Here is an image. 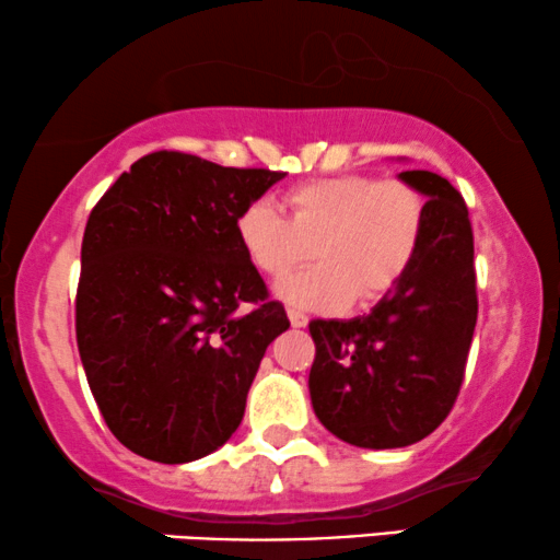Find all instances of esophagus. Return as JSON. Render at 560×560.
Returning a JSON list of instances; mask_svg holds the SVG:
<instances>
[{
  "instance_id": "1",
  "label": "esophagus",
  "mask_w": 560,
  "mask_h": 560,
  "mask_svg": "<svg viewBox=\"0 0 560 560\" xmlns=\"http://www.w3.org/2000/svg\"><path fill=\"white\" fill-rule=\"evenodd\" d=\"M288 318H290V324L295 326V329H303V326L308 324V316L303 314V311H298V308H288Z\"/></svg>"
}]
</instances>
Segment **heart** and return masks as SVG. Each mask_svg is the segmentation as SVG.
Wrapping results in <instances>:
<instances>
[{
    "label": "heart",
    "instance_id": "1",
    "mask_svg": "<svg viewBox=\"0 0 560 560\" xmlns=\"http://www.w3.org/2000/svg\"><path fill=\"white\" fill-rule=\"evenodd\" d=\"M285 215L252 202L234 231L246 262L270 280H282L311 257L318 259L278 293L314 311H342L381 301L411 270L422 246L427 206L404 179L337 174L301 183L282 195Z\"/></svg>",
    "mask_w": 560,
    "mask_h": 560
}]
</instances>
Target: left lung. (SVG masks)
Here are the masks:
<instances>
[{
    "label": "left lung",
    "instance_id": "1",
    "mask_svg": "<svg viewBox=\"0 0 560 560\" xmlns=\"http://www.w3.org/2000/svg\"><path fill=\"white\" fill-rule=\"evenodd\" d=\"M398 177L427 198L411 270L370 314L308 324L316 345L308 390L318 422L370 450L413 445L445 422L478 316L466 200L434 172Z\"/></svg>",
    "mask_w": 560,
    "mask_h": 560
}]
</instances>
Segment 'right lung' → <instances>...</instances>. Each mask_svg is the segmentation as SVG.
I'll return each instance as SVG.
<instances>
[{
  "label": "right lung",
  "instance_id": "right-lung-1",
  "mask_svg": "<svg viewBox=\"0 0 560 560\" xmlns=\"http://www.w3.org/2000/svg\"><path fill=\"white\" fill-rule=\"evenodd\" d=\"M282 177L154 151L92 208L77 345L105 424L130 453L190 463L242 424L267 345L290 322L234 223ZM244 302L249 312L237 311Z\"/></svg>",
  "mask_w": 560,
  "mask_h": 560
}]
</instances>
